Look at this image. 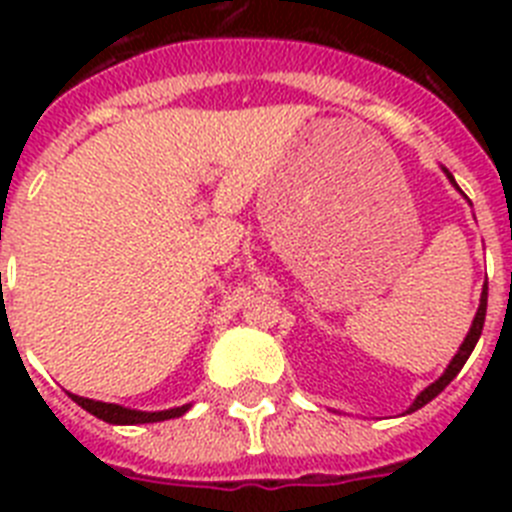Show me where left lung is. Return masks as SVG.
Segmentation results:
<instances>
[{
    "label": "left lung",
    "instance_id": "obj_1",
    "mask_svg": "<svg viewBox=\"0 0 512 512\" xmlns=\"http://www.w3.org/2000/svg\"><path fill=\"white\" fill-rule=\"evenodd\" d=\"M441 169H443V174H446V179L454 184V189H459V184H456V179L451 176V171L446 169V166H441ZM459 192H461V189H459ZM461 194H464V192H461ZM464 200H467V194H464ZM485 315H487V284L482 287V297H479V307H477V315H474V320H472V328H469L467 338H464V343H461L459 351L454 354V359H451L449 366H446V372H443L441 377L436 379V382L428 384V387H425V390L420 392L418 397H415L413 405H410L405 413H415V410H420L423 405H428V402H431L436 395H441V392L446 390V384H449L451 379H454L456 374L461 372V366L467 364L469 354H472L474 346H477V341H479V336H482V328H485Z\"/></svg>",
    "mask_w": 512,
    "mask_h": 512
}]
</instances>
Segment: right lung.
Listing matches in <instances>:
<instances>
[{"label": "right lung", "instance_id": "obj_1", "mask_svg": "<svg viewBox=\"0 0 512 512\" xmlns=\"http://www.w3.org/2000/svg\"><path fill=\"white\" fill-rule=\"evenodd\" d=\"M71 400L76 405L87 410V413L97 415L99 420L112 425H140V423H161V420H171L179 418V415L187 413L192 405H182V408H171V410H158V413H146V410H130L122 408V405H115V402H99V400H89V397H79L71 395Z\"/></svg>", "mask_w": 512, "mask_h": 512}]
</instances>
